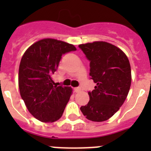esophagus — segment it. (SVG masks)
Wrapping results in <instances>:
<instances>
[{"instance_id":"1","label":"esophagus","mask_w":151,"mask_h":151,"mask_svg":"<svg viewBox=\"0 0 151 151\" xmlns=\"http://www.w3.org/2000/svg\"><path fill=\"white\" fill-rule=\"evenodd\" d=\"M74 91H75V92H76V93H78V92H80V91H82V89L80 88L79 87H76V88H75Z\"/></svg>"}]
</instances>
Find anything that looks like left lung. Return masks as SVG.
I'll use <instances>...</instances> for the list:
<instances>
[{
	"mask_svg": "<svg viewBox=\"0 0 151 151\" xmlns=\"http://www.w3.org/2000/svg\"><path fill=\"white\" fill-rule=\"evenodd\" d=\"M90 61L91 78L96 86L88 91L89 102L80 110L88 119L104 122L123 104L132 82L131 66L125 53L105 41L78 45Z\"/></svg>",
	"mask_w": 151,
	"mask_h": 151,
	"instance_id": "1",
	"label": "left lung"
}]
</instances>
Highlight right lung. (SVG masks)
<instances>
[{
  "label": "right lung",
  "instance_id": "add662e5",
  "mask_svg": "<svg viewBox=\"0 0 151 151\" xmlns=\"http://www.w3.org/2000/svg\"><path fill=\"white\" fill-rule=\"evenodd\" d=\"M76 47L52 38L31 45L19 68V88L29 113L43 122H53L63 115L72 94L70 87L57 86L52 79L62 56Z\"/></svg>",
  "mask_w": 151,
  "mask_h": 151
}]
</instances>
